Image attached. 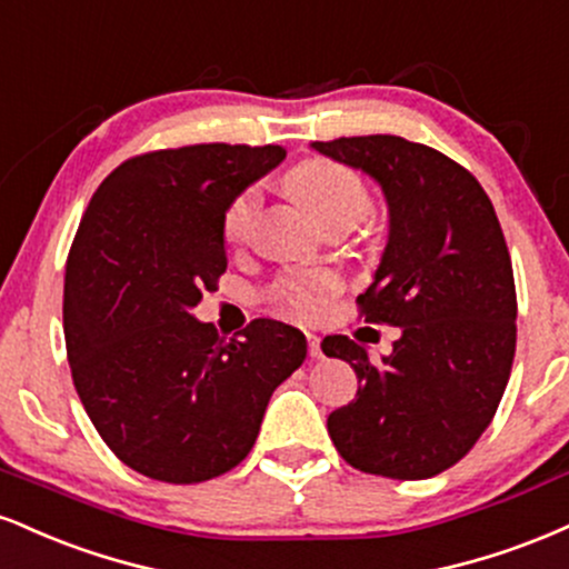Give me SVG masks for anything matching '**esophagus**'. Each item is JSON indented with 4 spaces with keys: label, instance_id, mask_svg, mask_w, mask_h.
Listing matches in <instances>:
<instances>
[{
    "label": "esophagus",
    "instance_id": "obj_1",
    "mask_svg": "<svg viewBox=\"0 0 569 569\" xmlns=\"http://www.w3.org/2000/svg\"><path fill=\"white\" fill-rule=\"evenodd\" d=\"M306 343H309V357H313V359H319L322 357V338H317V336H306Z\"/></svg>",
    "mask_w": 569,
    "mask_h": 569
}]
</instances>
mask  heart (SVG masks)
I'll return each mask as SVG.
<instances>
[{
	"instance_id": "heart-1",
	"label": "heart",
	"mask_w": 569,
	"mask_h": 569,
	"mask_svg": "<svg viewBox=\"0 0 569 569\" xmlns=\"http://www.w3.org/2000/svg\"><path fill=\"white\" fill-rule=\"evenodd\" d=\"M287 191L298 199L300 204L309 207V212L325 229L330 226H357L372 210V197L367 183L357 170L349 164L336 162L327 157L303 159L287 172ZM260 204V193L247 186L226 204L223 220H220V233L226 244H242L250 237L256 212ZM338 290V282L327 273L296 271L284 273L271 284L269 296L273 303L292 317L311 319L322 311L327 298Z\"/></svg>"
}]
</instances>
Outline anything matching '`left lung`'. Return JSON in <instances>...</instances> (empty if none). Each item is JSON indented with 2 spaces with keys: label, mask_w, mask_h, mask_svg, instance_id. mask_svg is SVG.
Wrapping results in <instances>:
<instances>
[{
  "label": "left lung",
  "mask_w": 569,
  "mask_h": 569,
  "mask_svg": "<svg viewBox=\"0 0 569 569\" xmlns=\"http://www.w3.org/2000/svg\"><path fill=\"white\" fill-rule=\"evenodd\" d=\"M311 146L383 189L389 244L357 306L365 322L402 327L380 365L349 336L322 340L362 383L330 412L327 431L353 469L437 477L490 426L517 351V287L496 207L463 164L431 146L399 136Z\"/></svg>",
  "instance_id": "obj_1"
}]
</instances>
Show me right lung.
<instances>
[{"instance_id":"1","label":"right lung","mask_w":569,"mask_h":569,"mask_svg":"<svg viewBox=\"0 0 569 569\" xmlns=\"http://www.w3.org/2000/svg\"><path fill=\"white\" fill-rule=\"evenodd\" d=\"M282 146L197 143L130 157L92 193L63 284L71 378L109 450L157 482L197 485L256 445L306 338L256 319L226 340L191 317L226 271V204Z\"/></svg>"}]
</instances>
